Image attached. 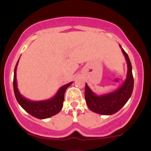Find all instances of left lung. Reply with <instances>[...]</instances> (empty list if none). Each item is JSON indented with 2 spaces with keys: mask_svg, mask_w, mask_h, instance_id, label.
<instances>
[{
  "mask_svg": "<svg viewBox=\"0 0 151 151\" xmlns=\"http://www.w3.org/2000/svg\"><path fill=\"white\" fill-rule=\"evenodd\" d=\"M128 65L126 79L120 87L110 93L96 95L86 83L85 99L89 109L102 115H112L119 111L125 105L132 94L134 89V77L132 65L126 52L119 45Z\"/></svg>",
  "mask_w": 151,
  "mask_h": 151,
  "instance_id": "left-lung-1",
  "label": "left lung"
}]
</instances>
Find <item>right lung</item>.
Returning a JSON list of instances; mask_svg holds the SVG:
<instances>
[{
  "label": "right lung",
  "mask_w": 151,
  "mask_h": 151,
  "mask_svg": "<svg viewBox=\"0 0 151 151\" xmlns=\"http://www.w3.org/2000/svg\"><path fill=\"white\" fill-rule=\"evenodd\" d=\"M20 59V58H19ZM19 60H17L14 71V80H13V88L14 95L19 105L29 114L37 119H46L54 115L57 114L61 111L63 105L64 93L65 90L72 84L73 82L65 84L60 88L56 94L51 99L41 101H32L26 99L19 91L17 88V78H16V70L18 65Z\"/></svg>",
  "instance_id": "obj_1"
}]
</instances>
